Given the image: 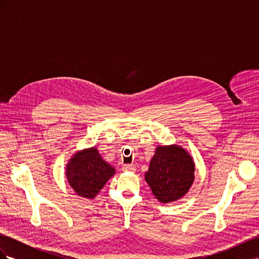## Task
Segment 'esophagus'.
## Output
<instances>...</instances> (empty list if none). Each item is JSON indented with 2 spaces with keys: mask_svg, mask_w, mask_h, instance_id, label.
I'll use <instances>...</instances> for the list:
<instances>
[{
  "mask_svg": "<svg viewBox=\"0 0 259 259\" xmlns=\"http://www.w3.org/2000/svg\"><path fill=\"white\" fill-rule=\"evenodd\" d=\"M122 169H123V171H128V173H134V171L136 170V167H135V165H124L123 167H122Z\"/></svg>",
  "mask_w": 259,
  "mask_h": 259,
  "instance_id": "esophagus-1",
  "label": "esophagus"
}]
</instances>
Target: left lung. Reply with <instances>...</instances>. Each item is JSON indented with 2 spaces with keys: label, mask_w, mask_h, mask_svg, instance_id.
<instances>
[{
  "label": "left lung",
  "mask_w": 259,
  "mask_h": 259,
  "mask_svg": "<svg viewBox=\"0 0 259 259\" xmlns=\"http://www.w3.org/2000/svg\"><path fill=\"white\" fill-rule=\"evenodd\" d=\"M195 165L191 154L179 145L159 146L145 173L148 186L159 202L184 198L194 182Z\"/></svg>",
  "instance_id": "left-lung-1"
}]
</instances>
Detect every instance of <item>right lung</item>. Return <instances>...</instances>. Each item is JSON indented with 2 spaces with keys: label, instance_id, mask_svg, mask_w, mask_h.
<instances>
[{
  "label": "right lung",
  "instance_id": "right-lung-1",
  "mask_svg": "<svg viewBox=\"0 0 259 259\" xmlns=\"http://www.w3.org/2000/svg\"><path fill=\"white\" fill-rule=\"evenodd\" d=\"M115 174V168L100 155L96 146L76 151L66 164L69 186L82 198L93 200Z\"/></svg>",
  "mask_w": 259,
  "mask_h": 259
}]
</instances>
